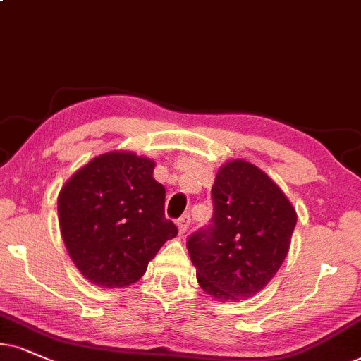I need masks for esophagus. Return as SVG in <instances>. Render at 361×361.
<instances>
[{"mask_svg": "<svg viewBox=\"0 0 361 361\" xmlns=\"http://www.w3.org/2000/svg\"><path fill=\"white\" fill-rule=\"evenodd\" d=\"M190 226V216L188 214H183V216L178 220V230H180V233H185L186 230H188Z\"/></svg>", "mask_w": 361, "mask_h": 361, "instance_id": "1", "label": "esophagus"}]
</instances>
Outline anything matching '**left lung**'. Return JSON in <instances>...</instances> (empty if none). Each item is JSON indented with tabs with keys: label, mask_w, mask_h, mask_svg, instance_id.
<instances>
[{
	"label": "left lung",
	"mask_w": 361,
	"mask_h": 361,
	"mask_svg": "<svg viewBox=\"0 0 361 361\" xmlns=\"http://www.w3.org/2000/svg\"><path fill=\"white\" fill-rule=\"evenodd\" d=\"M213 218L186 246L196 280L216 300L238 302L262 291L290 250L296 212L267 173L231 159L212 188Z\"/></svg>",
	"instance_id": "left-lung-1"
}]
</instances>
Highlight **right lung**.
<instances>
[{
    "instance_id": "add662e5",
    "label": "right lung",
    "mask_w": 361,
    "mask_h": 361,
    "mask_svg": "<svg viewBox=\"0 0 361 361\" xmlns=\"http://www.w3.org/2000/svg\"><path fill=\"white\" fill-rule=\"evenodd\" d=\"M154 161L130 152L93 158L66 181L58 218L68 253L103 288L136 283L178 228L165 218V186Z\"/></svg>"
}]
</instances>
